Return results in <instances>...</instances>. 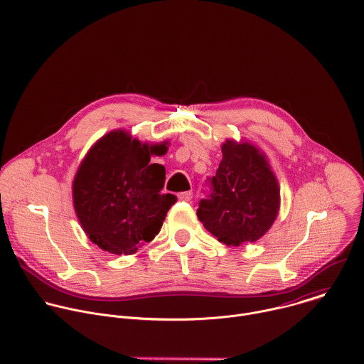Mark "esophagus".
Segmentation results:
<instances>
[{
  "mask_svg": "<svg viewBox=\"0 0 364 364\" xmlns=\"http://www.w3.org/2000/svg\"><path fill=\"white\" fill-rule=\"evenodd\" d=\"M178 198L183 200V201H190L193 198V191L188 190V191H183V193H178Z\"/></svg>",
  "mask_w": 364,
  "mask_h": 364,
  "instance_id": "1",
  "label": "esophagus"
}]
</instances>
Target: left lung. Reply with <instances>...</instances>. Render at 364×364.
I'll use <instances>...</instances> for the list:
<instances>
[{
  "instance_id": "8db88e82",
  "label": "left lung",
  "mask_w": 364,
  "mask_h": 364,
  "mask_svg": "<svg viewBox=\"0 0 364 364\" xmlns=\"http://www.w3.org/2000/svg\"><path fill=\"white\" fill-rule=\"evenodd\" d=\"M220 147L213 193L200 201L197 217L225 246L256 243L279 215V180L266 153L247 139H225Z\"/></svg>"
}]
</instances>
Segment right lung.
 <instances>
[{
	"label": "right lung",
	"mask_w": 364,
	"mask_h": 364,
	"mask_svg": "<svg viewBox=\"0 0 364 364\" xmlns=\"http://www.w3.org/2000/svg\"><path fill=\"white\" fill-rule=\"evenodd\" d=\"M168 140L147 143L117 129L98 139L73 180V205L91 243L117 256L137 253L160 231L177 201L163 194L166 168L151 163L164 156Z\"/></svg>",
	"instance_id": "right-lung-1"
}]
</instances>
